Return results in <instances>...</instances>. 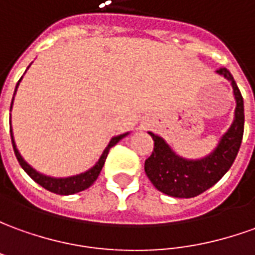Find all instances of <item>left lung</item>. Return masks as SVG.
Masks as SVG:
<instances>
[{
  "label": "left lung",
  "instance_id": "obj_1",
  "mask_svg": "<svg viewBox=\"0 0 255 255\" xmlns=\"http://www.w3.org/2000/svg\"><path fill=\"white\" fill-rule=\"evenodd\" d=\"M217 73L232 83L236 110L229 130L222 136L218 147L208 157L196 161L184 159L169 148L164 138L148 131L154 140V150L145 159L144 171L155 189L164 194L179 198L196 197L217 183L229 171L238 155L245 131L243 97L231 72L226 68H219Z\"/></svg>",
  "mask_w": 255,
  "mask_h": 255
}]
</instances>
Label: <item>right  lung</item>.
Returning <instances> with one entry per match:
<instances>
[{
  "instance_id": "1",
  "label": "right lung",
  "mask_w": 255,
  "mask_h": 255,
  "mask_svg": "<svg viewBox=\"0 0 255 255\" xmlns=\"http://www.w3.org/2000/svg\"><path fill=\"white\" fill-rule=\"evenodd\" d=\"M20 80H22V79H20ZM20 80H19V82H20ZM19 82H17L16 84V89L17 86H19ZM16 89H15V93H16ZM13 96H15V94H13ZM12 103H13V98H12ZM10 108H12V105H10ZM126 134H128V133L119 134V136H115V137L111 138L110 144H108V147L104 150L103 155L100 157L97 164L94 165L91 169H89V171H86L84 173H80V175H76V176H69V178H51V176H45L43 173H38L36 169H33L30 165L27 164L23 158H22V155H20L19 151H17L16 145H15L13 136H12V129H10V140H12L13 151H15V155H16L17 161H19L20 166L24 169V172H26L36 183H38L40 186H43L45 190L51 191V193H55V194H61V196H69V194H75V193H79V191H83L86 190V189H89L91 184L97 180L98 175H100V172H101L103 166H104L105 159H107V155H108V151H110L111 147H114V145L117 144L119 140H122Z\"/></svg>"
}]
</instances>
